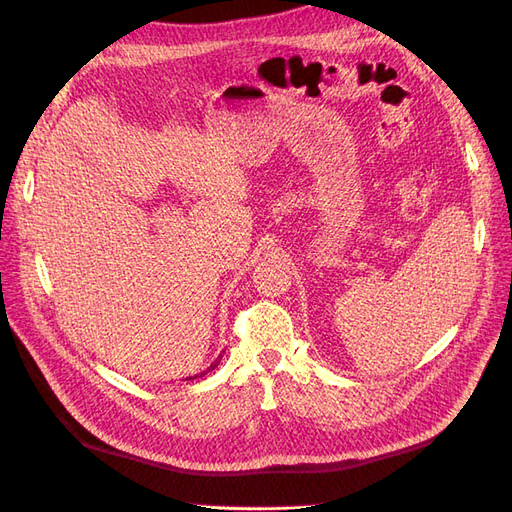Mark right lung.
I'll use <instances>...</instances> for the list:
<instances>
[{
    "label": "right lung",
    "mask_w": 512,
    "mask_h": 512,
    "mask_svg": "<svg viewBox=\"0 0 512 512\" xmlns=\"http://www.w3.org/2000/svg\"><path fill=\"white\" fill-rule=\"evenodd\" d=\"M220 361H222V354H220V356H218V359H215V361H213V363H211V365H209V367H207L205 371H200V374H196L194 378H203L205 374H209V371H213L215 367H218V365H220ZM190 380H192V378H190Z\"/></svg>",
    "instance_id": "right-lung-1"
}]
</instances>
